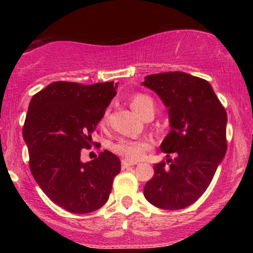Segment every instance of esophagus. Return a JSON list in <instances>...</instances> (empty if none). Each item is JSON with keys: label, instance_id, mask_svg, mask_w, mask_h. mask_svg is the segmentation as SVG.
Wrapping results in <instances>:
<instances>
[{"label": "esophagus", "instance_id": "esophagus-1", "mask_svg": "<svg viewBox=\"0 0 253 253\" xmlns=\"http://www.w3.org/2000/svg\"><path fill=\"white\" fill-rule=\"evenodd\" d=\"M133 165H135V163H130V162H127V161L121 162V168H123V170L127 169V168L129 167H133Z\"/></svg>", "mask_w": 253, "mask_h": 253}]
</instances>
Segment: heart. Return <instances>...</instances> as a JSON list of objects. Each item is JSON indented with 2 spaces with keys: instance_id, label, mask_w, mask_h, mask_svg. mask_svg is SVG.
I'll list each match as a JSON object with an SVG mask.
<instances>
[{
  "instance_id": "heart-1",
  "label": "heart",
  "mask_w": 253,
  "mask_h": 253,
  "mask_svg": "<svg viewBox=\"0 0 253 253\" xmlns=\"http://www.w3.org/2000/svg\"><path fill=\"white\" fill-rule=\"evenodd\" d=\"M130 107L141 118L153 117L156 113V104L150 96L145 94H138L129 101ZM108 120V110H106L101 119V124H106ZM151 149V144L146 140H132L123 138L112 145V151L118 156L123 157L127 162H138L144 158L146 152Z\"/></svg>"
}]
</instances>
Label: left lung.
I'll return each mask as SVG.
<instances>
[{
	"instance_id": "obj_1",
	"label": "left lung",
	"mask_w": 253,
	"mask_h": 253,
	"mask_svg": "<svg viewBox=\"0 0 253 253\" xmlns=\"http://www.w3.org/2000/svg\"><path fill=\"white\" fill-rule=\"evenodd\" d=\"M143 85L169 110L170 132L161 150L176 155L153 165L144 195L162 210H183L201 197L226 155L227 114L211 84L185 72L149 75Z\"/></svg>"
}]
</instances>
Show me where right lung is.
<instances>
[{"instance_id":"right-lung-1","label":"right lung","mask_w":253,"mask_h":253,"mask_svg":"<svg viewBox=\"0 0 253 253\" xmlns=\"http://www.w3.org/2000/svg\"><path fill=\"white\" fill-rule=\"evenodd\" d=\"M117 88L114 82H53L37 92L28 106L22 135L31 172L48 199L70 213L102 207L121 170L119 157L107 150L96 159L81 161V150L91 147V134Z\"/></svg>"}]
</instances>
